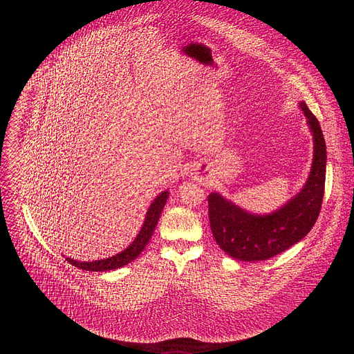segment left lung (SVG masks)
Wrapping results in <instances>:
<instances>
[{
	"mask_svg": "<svg viewBox=\"0 0 354 354\" xmlns=\"http://www.w3.org/2000/svg\"><path fill=\"white\" fill-rule=\"evenodd\" d=\"M313 133L314 158L307 182L280 209L254 214L236 206L220 193H210L209 220L217 245L234 259L255 262L270 259L304 238L314 227L322 206L326 145L318 119L306 102H299Z\"/></svg>",
	"mask_w": 354,
	"mask_h": 354,
	"instance_id": "8db88e82",
	"label": "left lung"
}]
</instances>
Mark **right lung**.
Wrapping results in <instances>:
<instances>
[{"label": "right lung", "mask_w": 354, "mask_h": 354, "mask_svg": "<svg viewBox=\"0 0 354 354\" xmlns=\"http://www.w3.org/2000/svg\"><path fill=\"white\" fill-rule=\"evenodd\" d=\"M168 196H169V192L164 190L154 198L153 203L149 205V209L144 218V224H142L140 232L137 234L136 239L124 250H122L120 254H116L108 259H100V261H93V262H78V261H74L70 258H66V261L70 262L73 266L82 269V270H88V272L113 270V269L123 268L124 265L133 262L141 254L142 249L148 243L149 238L153 236V232L158 224L160 216L167 203Z\"/></svg>", "instance_id": "right-lung-1"}]
</instances>
